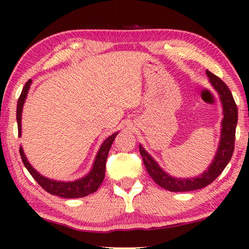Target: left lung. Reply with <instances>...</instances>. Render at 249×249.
Instances as JSON below:
<instances>
[{
    "label": "left lung",
    "instance_id": "obj_1",
    "mask_svg": "<svg viewBox=\"0 0 249 249\" xmlns=\"http://www.w3.org/2000/svg\"><path fill=\"white\" fill-rule=\"evenodd\" d=\"M209 77V81L213 89L217 92L220 96L223 107V120L221 123V137L216 154L214 156L212 162L208 167V170L203 171L196 177L192 178H176L162 169L158 162L147 153L144 147L140 145V151L142 157V161L146 167V170L153 178L156 183L160 187L171 192H187L197 190L212 183L218 176L222 174L227 163L233 156L235 144V130L237 125V107H236L233 95L227 88L226 84L215 74L205 71Z\"/></svg>",
    "mask_w": 249,
    "mask_h": 249
}]
</instances>
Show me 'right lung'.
Masks as SVG:
<instances>
[{"label": "right lung", "mask_w": 249, "mask_h": 249, "mask_svg": "<svg viewBox=\"0 0 249 249\" xmlns=\"http://www.w3.org/2000/svg\"><path fill=\"white\" fill-rule=\"evenodd\" d=\"M31 84L32 80H28V81L25 83V87L23 88L22 93H20L18 102L16 120H18V137L22 136V112L25 100L27 98V93L29 91V88H31ZM117 134H119V132L112 134L111 136H108L107 140L102 142V145H101L98 150V154L95 156L91 170L88 172L86 176L82 177V178L73 181H58L40 175L39 172L29 163L27 157L25 156L22 146L19 147V154L20 157H22L24 166L26 167L29 174H31L33 178L37 181V183H38L44 190L50 193V195L58 196L60 197H67V199L83 197L95 192L99 189L100 185L102 184L105 176V163H107L108 150L111 148Z\"/></svg>", "instance_id": "add662e5"}]
</instances>
